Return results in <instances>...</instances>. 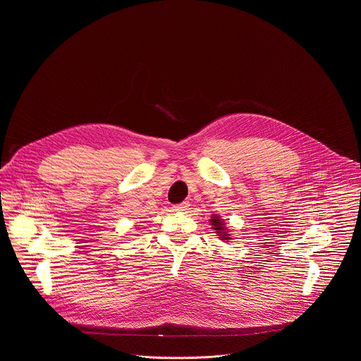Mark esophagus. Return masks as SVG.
<instances>
[{"label": "esophagus", "mask_w": 361, "mask_h": 361, "mask_svg": "<svg viewBox=\"0 0 361 361\" xmlns=\"http://www.w3.org/2000/svg\"><path fill=\"white\" fill-rule=\"evenodd\" d=\"M188 207H190V202H188V201H184V202L176 204L174 207H173V210H174V212H185V210H188Z\"/></svg>", "instance_id": "34e87169"}]
</instances>
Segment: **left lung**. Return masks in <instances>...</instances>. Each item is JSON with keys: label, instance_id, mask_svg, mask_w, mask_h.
Returning a JSON list of instances; mask_svg holds the SVG:
<instances>
[{"label": "left lung", "instance_id": "obj_1", "mask_svg": "<svg viewBox=\"0 0 361 361\" xmlns=\"http://www.w3.org/2000/svg\"><path fill=\"white\" fill-rule=\"evenodd\" d=\"M212 224H213V228H214V230H217V233L220 234L221 240H228V238H230V237H228V234H227V233H224L223 221H221L217 216H214V217L212 219Z\"/></svg>", "mask_w": 361, "mask_h": 361}]
</instances>
